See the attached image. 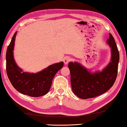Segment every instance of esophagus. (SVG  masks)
I'll return each instance as SVG.
<instances>
[{
	"mask_svg": "<svg viewBox=\"0 0 127 127\" xmlns=\"http://www.w3.org/2000/svg\"><path fill=\"white\" fill-rule=\"evenodd\" d=\"M70 61H71V58H70V57H65L64 59V63L65 64H67Z\"/></svg>",
	"mask_w": 127,
	"mask_h": 127,
	"instance_id": "34e87169",
	"label": "esophagus"
}]
</instances>
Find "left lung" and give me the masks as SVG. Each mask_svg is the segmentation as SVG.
I'll use <instances>...</instances> for the list:
<instances>
[{"label": "left lung", "mask_w": 127, "mask_h": 127, "mask_svg": "<svg viewBox=\"0 0 127 127\" xmlns=\"http://www.w3.org/2000/svg\"><path fill=\"white\" fill-rule=\"evenodd\" d=\"M107 43L111 48V61L102 72L93 73L77 62L69 63L72 91L78 97L87 99L96 97L109 90L114 83L118 74L119 53L110 33Z\"/></svg>", "instance_id": "obj_1"}]
</instances>
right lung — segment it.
Returning a JSON list of instances; mask_svg holds the SVG:
<instances>
[{
  "mask_svg": "<svg viewBox=\"0 0 127 127\" xmlns=\"http://www.w3.org/2000/svg\"><path fill=\"white\" fill-rule=\"evenodd\" d=\"M17 32L8 46L6 53V70L10 83L20 93L31 97L46 95L50 89L55 74L63 67V62L52 64L37 73L23 72L14 61L13 49Z\"/></svg>",
  "mask_w": 127,
  "mask_h": 127,
  "instance_id": "right-lung-1",
  "label": "right lung"
}]
</instances>
